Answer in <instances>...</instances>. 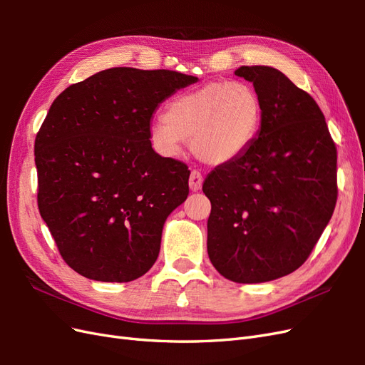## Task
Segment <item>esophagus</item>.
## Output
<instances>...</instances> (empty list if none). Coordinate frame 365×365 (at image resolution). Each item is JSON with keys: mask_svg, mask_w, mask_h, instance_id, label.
<instances>
[{"mask_svg": "<svg viewBox=\"0 0 365 365\" xmlns=\"http://www.w3.org/2000/svg\"><path fill=\"white\" fill-rule=\"evenodd\" d=\"M202 175L200 170H192L190 178H189V187L192 192H197L202 187Z\"/></svg>", "mask_w": 365, "mask_h": 365, "instance_id": "esophagus-1", "label": "esophagus"}]
</instances>
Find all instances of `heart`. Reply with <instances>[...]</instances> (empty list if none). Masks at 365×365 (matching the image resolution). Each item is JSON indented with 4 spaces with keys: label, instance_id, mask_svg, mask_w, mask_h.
<instances>
[{
    "label": "heart",
    "instance_id": "obj_1",
    "mask_svg": "<svg viewBox=\"0 0 365 365\" xmlns=\"http://www.w3.org/2000/svg\"><path fill=\"white\" fill-rule=\"evenodd\" d=\"M262 121V98L251 85L215 81L176 96L152 126L150 138L169 157L178 155L182 141H192L201 161L225 164L251 148Z\"/></svg>",
    "mask_w": 365,
    "mask_h": 365
}]
</instances>
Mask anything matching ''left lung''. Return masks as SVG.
Returning <instances> with one entry per match:
<instances>
[{"label": "left lung", "instance_id": "left-lung-1", "mask_svg": "<svg viewBox=\"0 0 365 365\" xmlns=\"http://www.w3.org/2000/svg\"><path fill=\"white\" fill-rule=\"evenodd\" d=\"M235 74L252 82L263 121L244 155L204 181L207 251L225 279L262 283L300 268L323 235L338 197L336 146L317 102L282 71Z\"/></svg>", "mask_w": 365, "mask_h": 365}]
</instances>
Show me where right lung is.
<instances>
[{
    "label": "right lung",
    "mask_w": 365,
    "mask_h": 365,
    "mask_svg": "<svg viewBox=\"0 0 365 365\" xmlns=\"http://www.w3.org/2000/svg\"><path fill=\"white\" fill-rule=\"evenodd\" d=\"M197 77L117 67L70 85L36 134L38 207L65 263L86 279L132 282L155 263L164 220L190 170L152 149L157 106Z\"/></svg>",
    "instance_id": "1"
}]
</instances>
